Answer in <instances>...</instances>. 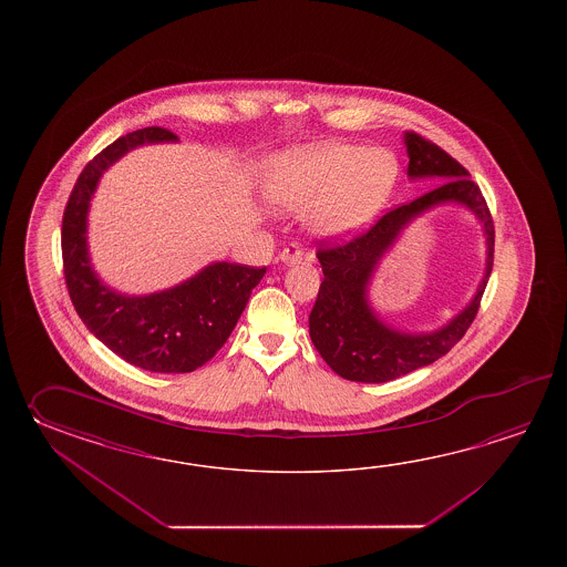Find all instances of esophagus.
I'll return each instance as SVG.
<instances>
[{"label": "esophagus", "mask_w": 567, "mask_h": 567, "mask_svg": "<svg viewBox=\"0 0 567 567\" xmlns=\"http://www.w3.org/2000/svg\"><path fill=\"white\" fill-rule=\"evenodd\" d=\"M301 257H303V251H301L298 243H289L288 247L279 254L281 264H286V266H296V264H300Z\"/></svg>", "instance_id": "esophagus-1"}]
</instances>
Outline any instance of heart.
<instances>
[{
	"instance_id": "obj_1",
	"label": "heart",
	"mask_w": 567,
	"mask_h": 567,
	"mask_svg": "<svg viewBox=\"0 0 567 567\" xmlns=\"http://www.w3.org/2000/svg\"><path fill=\"white\" fill-rule=\"evenodd\" d=\"M398 157L383 147L324 142L286 152L266 169V196L286 210L310 206L308 225L322 237L364 229L385 205Z\"/></svg>"
}]
</instances>
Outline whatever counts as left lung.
Returning a JSON list of instances; mask_svg holds the SVG:
<instances>
[{"label":"left lung","instance_id":"obj_1","mask_svg":"<svg viewBox=\"0 0 567 567\" xmlns=\"http://www.w3.org/2000/svg\"><path fill=\"white\" fill-rule=\"evenodd\" d=\"M408 176L434 178V190L398 206L373 227L342 245L320 243L318 261L324 279L310 312V338L326 364L342 379L357 383H386L432 364L466 334L481 308L482 293L493 271L494 223L478 184L468 169L415 132L405 133ZM458 202L477 215L487 237V271L472 303L434 333L408 336L383 326L368 306L365 288L380 257L410 220L425 209Z\"/></svg>","mask_w":567,"mask_h":567}]
</instances>
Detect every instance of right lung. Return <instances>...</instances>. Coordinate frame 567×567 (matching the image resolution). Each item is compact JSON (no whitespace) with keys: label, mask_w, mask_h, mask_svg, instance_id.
<instances>
[{"label":"right lung","mask_w":567,"mask_h":567,"mask_svg":"<svg viewBox=\"0 0 567 567\" xmlns=\"http://www.w3.org/2000/svg\"><path fill=\"white\" fill-rule=\"evenodd\" d=\"M174 140L164 127L115 140L81 172L62 217V264L74 310L107 349L152 373H193L210 361L266 276V267L218 261L150 296H125L96 278L86 247V213L99 178L133 147Z\"/></svg>","instance_id":"right-lung-1"}]
</instances>
